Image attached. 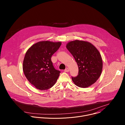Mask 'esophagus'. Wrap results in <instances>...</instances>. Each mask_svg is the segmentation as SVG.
<instances>
[{
  "instance_id": "obj_1",
  "label": "esophagus",
  "mask_w": 125,
  "mask_h": 125,
  "mask_svg": "<svg viewBox=\"0 0 125 125\" xmlns=\"http://www.w3.org/2000/svg\"><path fill=\"white\" fill-rule=\"evenodd\" d=\"M69 71V69H68V68H66V69H65V70H64V72H68Z\"/></svg>"
}]
</instances>
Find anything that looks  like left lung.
<instances>
[{"label":"left lung","mask_w":125,"mask_h":125,"mask_svg":"<svg viewBox=\"0 0 125 125\" xmlns=\"http://www.w3.org/2000/svg\"><path fill=\"white\" fill-rule=\"evenodd\" d=\"M66 48L73 56L79 67L78 75L72 77L73 83L82 88L91 86L101 74L103 62L100 52L90 42L77 40L68 42Z\"/></svg>","instance_id":"1"}]
</instances>
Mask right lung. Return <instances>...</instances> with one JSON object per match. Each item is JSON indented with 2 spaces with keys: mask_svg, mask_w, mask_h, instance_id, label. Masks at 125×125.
<instances>
[{
  "mask_svg": "<svg viewBox=\"0 0 125 125\" xmlns=\"http://www.w3.org/2000/svg\"><path fill=\"white\" fill-rule=\"evenodd\" d=\"M61 43V42L41 41L27 51L23 63V72L29 82L38 90H47L55 84L60 72L53 67L51 58Z\"/></svg>",
  "mask_w": 125,
  "mask_h": 125,
  "instance_id": "add662e5",
  "label": "right lung"
}]
</instances>
